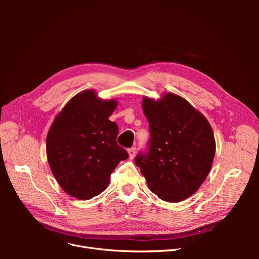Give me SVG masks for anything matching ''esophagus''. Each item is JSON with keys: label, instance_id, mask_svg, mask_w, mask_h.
<instances>
[{"label": "esophagus", "instance_id": "34e87169", "mask_svg": "<svg viewBox=\"0 0 259 259\" xmlns=\"http://www.w3.org/2000/svg\"><path fill=\"white\" fill-rule=\"evenodd\" d=\"M136 154V148L135 147H132L128 149V155H130V159H134V156Z\"/></svg>", "mask_w": 259, "mask_h": 259}]
</instances>
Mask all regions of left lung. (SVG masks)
<instances>
[{
  "instance_id": "obj_1",
  "label": "left lung",
  "mask_w": 259,
  "mask_h": 259,
  "mask_svg": "<svg viewBox=\"0 0 259 259\" xmlns=\"http://www.w3.org/2000/svg\"><path fill=\"white\" fill-rule=\"evenodd\" d=\"M149 122L148 150L135 163L154 194L166 202H180L197 191L207 177L215 155V138L203 114L175 94L158 101L145 97Z\"/></svg>"
}]
</instances>
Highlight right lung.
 Instances as JSON below:
<instances>
[{"instance_id": "obj_1", "label": "right lung", "mask_w": 259, "mask_h": 259, "mask_svg": "<svg viewBox=\"0 0 259 259\" xmlns=\"http://www.w3.org/2000/svg\"><path fill=\"white\" fill-rule=\"evenodd\" d=\"M115 107V100L82 92L70 99L49 131L50 167L62 189L76 199L89 200L103 192L117 164L128 158L116 143L119 127L109 120Z\"/></svg>"}]
</instances>
